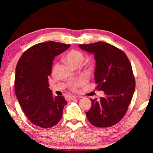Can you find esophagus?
I'll return each instance as SVG.
<instances>
[{"label":"esophagus","mask_w":153,"mask_h":153,"mask_svg":"<svg viewBox=\"0 0 153 153\" xmlns=\"http://www.w3.org/2000/svg\"><path fill=\"white\" fill-rule=\"evenodd\" d=\"M67 98H68V100L69 101H70V100H74V99H76V97L74 96H68Z\"/></svg>","instance_id":"34e87169"}]
</instances>
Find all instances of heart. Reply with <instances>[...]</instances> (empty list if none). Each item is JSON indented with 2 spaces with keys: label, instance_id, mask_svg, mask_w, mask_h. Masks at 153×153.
Returning <instances> with one entry per match:
<instances>
[{
  "label": "heart",
  "instance_id": "heart-1",
  "mask_svg": "<svg viewBox=\"0 0 153 153\" xmlns=\"http://www.w3.org/2000/svg\"><path fill=\"white\" fill-rule=\"evenodd\" d=\"M66 59L69 65L75 68L76 66H80L83 62L84 61L85 57L84 55L80 51L76 50H73L68 52L66 56ZM83 83L82 80H77L71 83L70 88L73 90H76Z\"/></svg>",
  "mask_w": 153,
  "mask_h": 153
}]
</instances>
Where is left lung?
I'll return each mask as SVG.
<instances>
[{
    "mask_svg": "<svg viewBox=\"0 0 153 153\" xmlns=\"http://www.w3.org/2000/svg\"><path fill=\"white\" fill-rule=\"evenodd\" d=\"M78 46L94 55L96 89L105 92L99 101L91 99L87 117L96 127L114 126L126 114L135 89L131 63L121 50L102 41Z\"/></svg>",
    "mask_w": 153,
    "mask_h": 153,
    "instance_id": "obj_1",
    "label": "left lung"
}]
</instances>
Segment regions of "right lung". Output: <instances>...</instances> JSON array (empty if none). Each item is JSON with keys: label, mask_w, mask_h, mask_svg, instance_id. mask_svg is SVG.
<instances>
[{"label": "right lung", "mask_w": 153, "mask_h": 153, "mask_svg": "<svg viewBox=\"0 0 153 153\" xmlns=\"http://www.w3.org/2000/svg\"><path fill=\"white\" fill-rule=\"evenodd\" d=\"M69 47L55 41L36 44L27 50L17 63L16 96L27 117L39 127L51 128L62 118L67 101L63 96L52 95L48 88V76L55 57Z\"/></svg>", "instance_id": "obj_1"}]
</instances>
